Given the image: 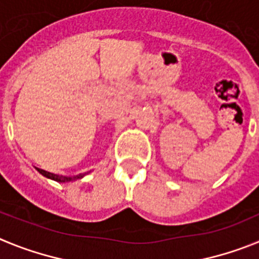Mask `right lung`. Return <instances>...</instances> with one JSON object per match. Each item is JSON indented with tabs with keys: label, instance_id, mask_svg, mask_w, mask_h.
<instances>
[{
	"label": "right lung",
	"instance_id": "right-lung-1",
	"mask_svg": "<svg viewBox=\"0 0 259 259\" xmlns=\"http://www.w3.org/2000/svg\"><path fill=\"white\" fill-rule=\"evenodd\" d=\"M36 170H37L41 175H44L45 178H48V179L56 180V182H59V183H68V182H72V180L81 179V178L85 175V174H80V175L72 176V178H71V176H63V175H57V174L48 172V171L42 170V168H37V167H36Z\"/></svg>",
	"mask_w": 259,
	"mask_h": 259
}]
</instances>
